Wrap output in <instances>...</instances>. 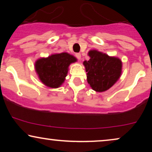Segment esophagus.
Listing matches in <instances>:
<instances>
[{
	"mask_svg": "<svg viewBox=\"0 0 152 152\" xmlns=\"http://www.w3.org/2000/svg\"><path fill=\"white\" fill-rule=\"evenodd\" d=\"M75 57L77 59H81V54L80 53H76L75 54Z\"/></svg>",
	"mask_w": 152,
	"mask_h": 152,
	"instance_id": "34e87169",
	"label": "esophagus"
}]
</instances>
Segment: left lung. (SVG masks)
<instances>
[{
  "label": "left lung",
  "mask_w": 152,
  "mask_h": 152,
  "mask_svg": "<svg viewBox=\"0 0 152 152\" xmlns=\"http://www.w3.org/2000/svg\"><path fill=\"white\" fill-rule=\"evenodd\" d=\"M88 55L91 59L84 61L87 72V82L97 92L108 90L121 75V61L97 50H91Z\"/></svg>",
  "instance_id": "1"
}]
</instances>
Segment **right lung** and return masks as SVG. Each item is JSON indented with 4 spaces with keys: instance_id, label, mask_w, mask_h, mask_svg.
I'll list each match as a JSON object with an SVG mask.
<instances>
[{
    "instance_id": "obj_1",
    "label": "right lung",
    "mask_w": 152,
    "mask_h": 152,
    "mask_svg": "<svg viewBox=\"0 0 152 152\" xmlns=\"http://www.w3.org/2000/svg\"><path fill=\"white\" fill-rule=\"evenodd\" d=\"M75 57L63 53L42 58L37 61L35 69L41 82L51 88H58L65 80L68 68Z\"/></svg>"
}]
</instances>
